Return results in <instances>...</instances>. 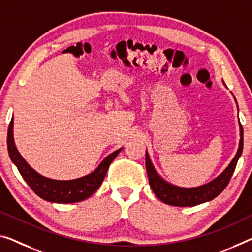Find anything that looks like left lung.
Wrapping results in <instances>:
<instances>
[{
  "label": "left lung",
  "instance_id": "left-lung-1",
  "mask_svg": "<svg viewBox=\"0 0 252 252\" xmlns=\"http://www.w3.org/2000/svg\"><path fill=\"white\" fill-rule=\"evenodd\" d=\"M225 86V84H224ZM235 100V98H234ZM237 102V100H235ZM240 127V142L239 148L237 151L234 158H232L230 164L226 166V169L218 176L215 179H213L210 183L198 186V187L192 188H185L179 187V186H175L172 184L168 183L164 180L158 171L154 168V165L151 161L150 156L146 151L145 154V166L146 171H148L149 183L151 188H152L153 192L162 203L171 205V206H178V207H191L196 206V205L210 202V200L214 199L218 197L220 192H222L225 187L229 184L232 175H233L235 166H237L239 158L241 157L242 150H243V129L242 125L239 122Z\"/></svg>",
  "mask_w": 252,
  "mask_h": 252
}]
</instances>
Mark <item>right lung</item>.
Returning <instances> with one entry per match:
<instances>
[{
    "instance_id": "add662e5",
    "label": "right lung",
    "mask_w": 252,
    "mask_h": 252,
    "mask_svg": "<svg viewBox=\"0 0 252 252\" xmlns=\"http://www.w3.org/2000/svg\"><path fill=\"white\" fill-rule=\"evenodd\" d=\"M122 150L123 148L118 149L104 158L98 168L87 176L72 180H55L38 173L19 153L13 138V117L7 129V151L11 161L17 166L20 175L34 193L50 203L71 204L89 198L102 184L110 163Z\"/></svg>"
}]
</instances>
